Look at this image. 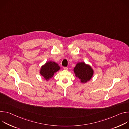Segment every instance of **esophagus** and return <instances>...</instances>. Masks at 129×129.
Returning a JSON list of instances; mask_svg holds the SVG:
<instances>
[{
  "label": "esophagus",
  "mask_w": 129,
  "mask_h": 129,
  "mask_svg": "<svg viewBox=\"0 0 129 129\" xmlns=\"http://www.w3.org/2000/svg\"><path fill=\"white\" fill-rule=\"evenodd\" d=\"M63 68H64V69L65 70H67L68 69V68L67 67H64Z\"/></svg>",
  "instance_id": "obj_1"
}]
</instances>
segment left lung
Segmentation results:
<instances>
[{"label": "left lung", "instance_id": "left-lung-1", "mask_svg": "<svg viewBox=\"0 0 129 129\" xmlns=\"http://www.w3.org/2000/svg\"><path fill=\"white\" fill-rule=\"evenodd\" d=\"M75 76L78 78L81 83H86L92 78L94 70L89 64L84 62H78L73 68Z\"/></svg>", "mask_w": 129, "mask_h": 129}]
</instances>
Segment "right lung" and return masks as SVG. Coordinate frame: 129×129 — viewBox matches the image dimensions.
Masks as SVG:
<instances>
[{
	"label": "right lung",
	"instance_id": "right-lung-1",
	"mask_svg": "<svg viewBox=\"0 0 129 129\" xmlns=\"http://www.w3.org/2000/svg\"><path fill=\"white\" fill-rule=\"evenodd\" d=\"M60 69V67L55 62L50 61L46 62L43 65L40 69V74L44 79L48 81L54 74Z\"/></svg>",
	"mask_w": 129,
	"mask_h": 129
}]
</instances>
